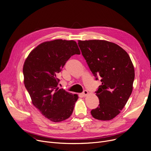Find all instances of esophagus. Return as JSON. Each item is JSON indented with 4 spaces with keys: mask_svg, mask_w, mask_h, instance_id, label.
I'll list each match as a JSON object with an SVG mask.
<instances>
[{
    "mask_svg": "<svg viewBox=\"0 0 151 151\" xmlns=\"http://www.w3.org/2000/svg\"><path fill=\"white\" fill-rule=\"evenodd\" d=\"M88 94V91H87V90H84L83 92V93H82V95L83 96H86Z\"/></svg>",
    "mask_w": 151,
    "mask_h": 151,
    "instance_id": "1",
    "label": "esophagus"
}]
</instances>
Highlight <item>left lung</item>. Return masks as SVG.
<instances>
[{"label":"left lung","instance_id":"obj_1","mask_svg":"<svg viewBox=\"0 0 151 151\" xmlns=\"http://www.w3.org/2000/svg\"><path fill=\"white\" fill-rule=\"evenodd\" d=\"M89 69L102 84L96 91L99 104L91 114L99 120H110L120 113L133 91L134 69L127 52L104 40L78 41Z\"/></svg>","mask_w":151,"mask_h":151}]
</instances>
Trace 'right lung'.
<instances>
[{
    "mask_svg": "<svg viewBox=\"0 0 151 151\" xmlns=\"http://www.w3.org/2000/svg\"><path fill=\"white\" fill-rule=\"evenodd\" d=\"M75 54H80L75 41L56 39L37 45L24 63V84L32 103L52 122L68 119L78 98L77 94L58 88L57 74Z\"/></svg>",
    "mask_w": 151,
    "mask_h": 151,
    "instance_id": "1",
    "label": "right lung"
}]
</instances>
